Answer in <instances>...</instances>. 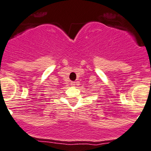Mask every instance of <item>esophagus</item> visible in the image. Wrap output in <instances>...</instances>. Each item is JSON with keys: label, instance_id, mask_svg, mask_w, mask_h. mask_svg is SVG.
<instances>
[{"label": "esophagus", "instance_id": "obj_1", "mask_svg": "<svg viewBox=\"0 0 151 151\" xmlns=\"http://www.w3.org/2000/svg\"><path fill=\"white\" fill-rule=\"evenodd\" d=\"M70 84H71V86H76V82H71Z\"/></svg>", "mask_w": 151, "mask_h": 151}]
</instances>
